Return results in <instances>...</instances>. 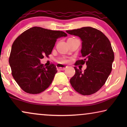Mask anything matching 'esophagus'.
I'll return each instance as SVG.
<instances>
[{"label":"esophagus","instance_id":"obj_1","mask_svg":"<svg viewBox=\"0 0 127 127\" xmlns=\"http://www.w3.org/2000/svg\"><path fill=\"white\" fill-rule=\"evenodd\" d=\"M67 66L63 65V64H58L57 65V68L58 69V70H65V69L67 68Z\"/></svg>","mask_w":127,"mask_h":127}]
</instances>
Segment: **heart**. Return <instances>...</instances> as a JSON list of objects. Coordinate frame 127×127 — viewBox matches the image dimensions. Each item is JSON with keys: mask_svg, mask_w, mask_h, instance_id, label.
<instances>
[{"mask_svg": "<svg viewBox=\"0 0 127 127\" xmlns=\"http://www.w3.org/2000/svg\"><path fill=\"white\" fill-rule=\"evenodd\" d=\"M65 61H63V62H65Z\"/></svg>", "mask_w": 127, "mask_h": 127, "instance_id": "1", "label": "heart"}]
</instances>
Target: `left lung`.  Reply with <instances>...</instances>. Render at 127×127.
<instances>
[{
  "mask_svg": "<svg viewBox=\"0 0 127 127\" xmlns=\"http://www.w3.org/2000/svg\"><path fill=\"white\" fill-rule=\"evenodd\" d=\"M66 32L79 36L82 41L80 59L74 65H87L84 72L74 66L75 74L70 79V84L81 95L93 94L105 84L112 71L114 59L112 45L101 31L92 27H83Z\"/></svg>",
  "mask_w": 127,
  "mask_h": 127,
  "instance_id": "8db88e82",
  "label": "left lung"
}]
</instances>
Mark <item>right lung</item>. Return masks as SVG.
<instances>
[{
    "instance_id": "obj_1",
    "label": "right lung",
    "mask_w": 127,
    "mask_h": 127,
    "mask_svg": "<svg viewBox=\"0 0 127 127\" xmlns=\"http://www.w3.org/2000/svg\"><path fill=\"white\" fill-rule=\"evenodd\" d=\"M66 36L62 31L34 27L15 40L9 64L12 76L23 91L37 94L50 86L57 72L56 66H45L40 60L51 54L58 38Z\"/></svg>"
}]
</instances>
